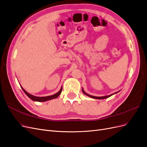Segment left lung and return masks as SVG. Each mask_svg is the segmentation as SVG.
Instances as JSON below:
<instances>
[{
	"mask_svg": "<svg viewBox=\"0 0 147 147\" xmlns=\"http://www.w3.org/2000/svg\"><path fill=\"white\" fill-rule=\"evenodd\" d=\"M82 91H83V92L84 94H85V95H86V96H89V97H91V98H93V99H102L108 98V97H110L111 96H112L113 94H115V93H117V92H117L114 93V94H111V95H109V96H103V97H96V96H91V95H90V94H86V93L85 92H84V91H83V90H82ZM118 92H119V91H118Z\"/></svg>",
	"mask_w": 147,
	"mask_h": 147,
	"instance_id": "obj_1",
	"label": "left lung"
}]
</instances>
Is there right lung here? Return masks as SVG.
I'll use <instances>...</instances> for the list:
<instances>
[{
    "label": "right lung",
    "mask_w": 147,
    "mask_h": 147,
    "mask_svg": "<svg viewBox=\"0 0 147 147\" xmlns=\"http://www.w3.org/2000/svg\"><path fill=\"white\" fill-rule=\"evenodd\" d=\"M22 89H23V90L25 92V94L27 95L30 99H31L32 100L37 101V102H45V101H47V100H51V99H55L60 95V94L62 92V90H63V88H61L59 92H57V93H56V94H53L52 96H46V97H37V96H34L33 95H31V94H29V93L28 92H26L23 88H22Z\"/></svg>",
    "instance_id": "add662e5"
}]
</instances>
